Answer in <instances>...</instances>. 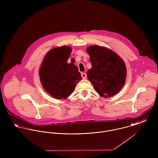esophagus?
I'll return each instance as SVG.
<instances>
[{"mask_svg":"<svg viewBox=\"0 0 158 158\" xmlns=\"http://www.w3.org/2000/svg\"><path fill=\"white\" fill-rule=\"evenodd\" d=\"M86 77H87V75L86 73H81V77L83 78V79H86Z\"/></svg>","mask_w":158,"mask_h":158,"instance_id":"esophagus-1","label":"esophagus"}]
</instances>
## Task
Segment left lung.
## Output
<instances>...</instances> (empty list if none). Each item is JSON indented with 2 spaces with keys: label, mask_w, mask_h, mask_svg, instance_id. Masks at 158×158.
<instances>
[{
  "label": "left lung",
  "mask_w": 158,
  "mask_h": 158,
  "mask_svg": "<svg viewBox=\"0 0 158 158\" xmlns=\"http://www.w3.org/2000/svg\"><path fill=\"white\" fill-rule=\"evenodd\" d=\"M92 68L88 78L94 89L102 97H110L123 86L127 76L124 61L113 51L98 45L87 48Z\"/></svg>",
  "instance_id": "8db88e82"
}]
</instances>
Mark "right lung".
I'll list each match as a JSON object with an SVG mask.
<instances>
[{"mask_svg":"<svg viewBox=\"0 0 158 158\" xmlns=\"http://www.w3.org/2000/svg\"><path fill=\"white\" fill-rule=\"evenodd\" d=\"M71 52L69 46L52 49L45 55L40 68V80L44 89L56 98H68L81 80L78 68L67 63Z\"/></svg>","mask_w":158,"mask_h":158,"instance_id":"obj_1","label":"right lung"}]
</instances>
